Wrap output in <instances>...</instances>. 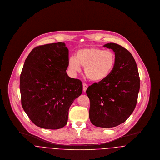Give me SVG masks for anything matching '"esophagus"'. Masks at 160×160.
Masks as SVG:
<instances>
[{
	"label": "esophagus",
	"mask_w": 160,
	"mask_h": 160,
	"mask_svg": "<svg viewBox=\"0 0 160 160\" xmlns=\"http://www.w3.org/2000/svg\"><path fill=\"white\" fill-rule=\"evenodd\" d=\"M88 84H83V89L84 92H86V90H87V89H88Z\"/></svg>",
	"instance_id": "1"
}]
</instances>
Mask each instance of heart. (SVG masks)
<instances>
[{"mask_svg": "<svg viewBox=\"0 0 160 160\" xmlns=\"http://www.w3.org/2000/svg\"><path fill=\"white\" fill-rule=\"evenodd\" d=\"M115 63L116 56L112 51L92 47L78 50L76 58L71 56L69 59L68 65L74 72L80 71V65L83 67L84 74L88 78L101 82L111 74Z\"/></svg>", "mask_w": 160, "mask_h": 160, "instance_id": "b5f03b06", "label": "heart"}]
</instances>
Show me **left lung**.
<instances>
[{"label":"left lung","instance_id":"1","mask_svg":"<svg viewBox=\"0 0 160 160\" xmlns=\"http://www.w3.org/2000/svg\"><path fill=\"white\" fill-rule=\"evenodd\" d=\"M111 48L116 63L111 74L102 81L89 86V119L101 128H112L125 122L133 112L140 89L137 64L126 48L115 43L103 46Z\"/></svg>","mask_w":160,"mask_h":160}]
</instances>
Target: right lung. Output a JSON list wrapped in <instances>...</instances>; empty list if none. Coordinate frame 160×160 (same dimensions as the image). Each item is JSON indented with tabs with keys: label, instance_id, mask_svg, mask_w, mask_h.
<instances>
[{
	"label": "right lung",
	"instance_id": "add662e5",
	"mask_svg": "<svg viewBox=\"0 0 160 160\" xmlns=\"http://www.w3.org/2000/svg\"><path fill=\"white\" fill-rule=\"evenodd\" d=\"M64 42L33 48L24 62L20 89L23 108L39 127L57 129L67 123L69 107L82 93V82L68 76Z\"/></svg>",
	"mask_w": 160,
	"mask_h": 160
}]
</instances>
